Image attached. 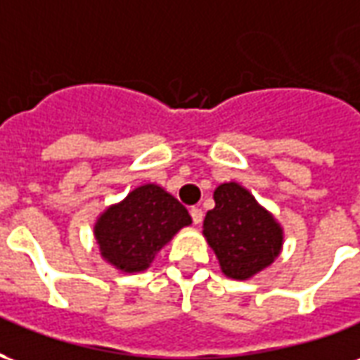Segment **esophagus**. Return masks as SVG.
<instances>
[{
	"mask_svg": "<svg viewBox=\"0 0 360 360\" xmlns=\"http://www.w3.org/2000/svg\"><path fill=\"white\" fill-rule=\"evenodd\" d=\"M202 210H200V208H191V218H193V224H196V226H198V224H200V221H202Z\"/></svg>",
	"mask_w": 360,
	"mask_h": 360,
	"instance_id": "1",
	"label": "esophagus"
}]
</instances>
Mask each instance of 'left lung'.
<instances>
[{
  "mask_svg": "<svg viewBox=\"0 0 360 360\" xmlns=\"http://www.w3.org/2000/svg\"><path fill=\"white\" fill-rule=\"evenodd\" d=\"M216 206L204 218V235L227 278L249 279L274 262L281 249V227L237 183L214 193Z\"/></svg>",
  "mask_w": 360,
  "mask_h": 360,
  "instance_id": "1",
  "label": "left lung"
}]
</instances>
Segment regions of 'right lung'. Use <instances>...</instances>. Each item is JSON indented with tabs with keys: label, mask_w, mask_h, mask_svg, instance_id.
Here are the masks:
<instances>
[{
	"label": "right lung",
	"mask_w": 360,
	"mask_h": 360,
	"mask_svg": "<svg viewBox=\"0 0 360 360\" xmlns=\"http://www.w3.org/2000/svg\"><path fill=\"white\" fill-rule=\"evenodd\" d=\"M187 208L158 185H142L103 212L94 227L102 257L123 271L146 270L156 252L181 227Z\"/></svg>",
	"instance_id": "obj_1"
}]
</instances>
